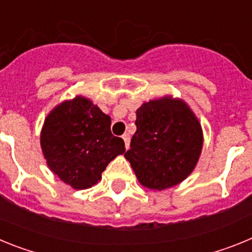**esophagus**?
<instances>
[{
  "label": "esophagus",
  "instance_id": "1",
  "mask_svg": "<svg viewBox=\"0 0 252 252\" xmlns=\"http://www.w3.org/2000/svg\"><path fill=\"white\" fill-rule=\"evenodd\" d=\"M122 139H124V141H125V148L126 149L130 148V136H128L127 133H125L124 136H122Z\"/></svg>",
  "mask_w": 252,
  "mask_h": 252
}]
</instances>
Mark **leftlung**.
Returning <instances> with one entry per match:
<instances>
[{"instance_id":"1","label":"left lung","mask_w":252,"mask_h":252,"mask_svg":"<svg viewBox=\"0 0 252 252\" xmlns=\"http://www.w3.org/2000/svg\"><path fill=\"white\" fill-rule=\"evenodd\" d=\"M136 132L125 158L150 189L170 188L186 179L201 155L203 136L184 102L169 97L146 102L136 111Z\"/></svg>"}]
</instances>
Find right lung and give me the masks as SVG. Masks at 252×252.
<instances>
[{
	"label": "right lung",
	"mask_w": 252,
	"mask_h": 252,
	"mask_svg": "<svg viewBox=\"0 0 252 252\" xmlns=\"http://www.w3.org/2000/svg\"><path fill=\"white\" fill-rule=\"evenodd\" d=\"M40 142L51 171L75 189L94 186L108 162L126 150L124 140L111 132L110 116L83 97L51 111Z\"/></svg>",
	"instance_id": "obj_1"
}]
</instances>
